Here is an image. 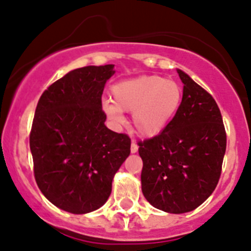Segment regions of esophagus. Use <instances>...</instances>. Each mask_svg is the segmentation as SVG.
Instances as JSON below:
<instances>
[{
  "label": "esophagus",
  "mask_w": 251,
  "mask_h": 251,
  "mask_svg": "<svg viewBox=\"0 0 251 251\" xmlns=\"http://www.w3.org/2000/svg\"><path fill=\"white\" fill-rule=\"evenodd\" d=\"M138 151V146H137V143H136V141H132V142H131V152L132 153H136Z\"/></svg>",
  "instance_id": "34e87169"
}]
</instances>
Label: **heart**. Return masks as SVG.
<instances>
[{"instance_id": "obj_1", "label": "heart", "mask_w": 251, "mask_h": 251, "mask_svg": "<svg viewBox=\"0 0 251 251\" xmlns=\"http://www.w3.org/2000/svg\"><path fill=\"white\" fill-rule=\"evenodd\" d=\"M113 101L104 103V110L115 123L123 121V114L132 113L136 132L152 137L162 132L179 109L182 91L174 81L160 76H141L115 84Z\"/></svg>"}]
</instances>
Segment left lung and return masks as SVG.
I'll return each instance as SVG.
<instances>
[{"label": "left lung", "mask_w": 251, "mask_h": 251, "mask_svg": "<svg viewBox=\"0 0 251 251\" xmlns=\"http://www.w3.org/2000/svg\"><path fill=\"white\" fill-rule=\"evenodd\" d=\"M182 100L169 125L138 141L142 193L158 210L185 213L213 193L222 172L227 135L220 108L207 91L177 70Z\"/></svg>", "instance_id": "8db88e82"}]
</instances>
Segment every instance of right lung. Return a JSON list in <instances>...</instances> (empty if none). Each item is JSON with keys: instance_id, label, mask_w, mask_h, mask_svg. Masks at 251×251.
I'll use <instances>...</instances> for the list:
<instances>
[{"instance_id": "add662e5", "label": "right lung", "mask_w": 251, "mask_h": 251, "mask_svg": "<svg viewBox=\"0 0 251 251\" xmlns=\"http://www.w3.org/2000/svg\"><path fill=\"white\" fill-rule=\"evenodd\" d=\"M114 65L74 70L44 91L29 145L39 189L56 207L75 215L98 210L115 173L130 154L126 133L109 130L101 94Z\"/></svg>"}]
</instances>
